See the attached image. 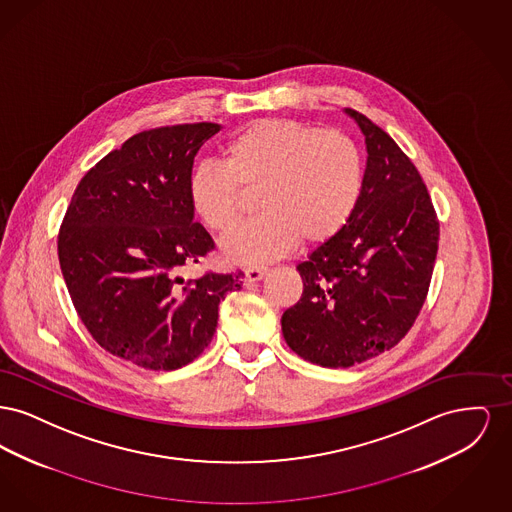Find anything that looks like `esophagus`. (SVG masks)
<instances>
[{
  "instance_id": "1",
  "label": "esophagus",
  "mask_w": 512,
  "mask_h": 512,
  "mask_svg": "<svg viewBox=\"0 0 512 512\" xmlns=\"http://www.w3.org/2000/svg\"><path fill=\"white\" fill-rule=\"evenodd\" d=\"M265 274H267V268H245V278H247V282H259V280H263Z\"/></svg>"
}]
</instances>
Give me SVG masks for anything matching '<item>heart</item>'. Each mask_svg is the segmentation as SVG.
<instances>
[{
  "label": "heart",
  "instance_id": "1",
  "mask_svg": "<svg viewBox=\"0 0 512 512\" xmlns=\"http://www.w3.org/2000/svg\"><path fill=\"white\" fill-rule=\"evenodd\" d=\"M365 182L359 146L341 130L292 119H259L222 146V163L203 161L188 178V199L211 232L228 234L255 194L257 219L238 228L222 257L234 265H265L297 242L324 244L349 222Z\"/></svg>",
  "mask_w": 512,
  "mask_h": 512
}]
</instances>
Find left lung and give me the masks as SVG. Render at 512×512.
Listing matches in <instances>:
<instances>
[{"label":"left lung","instance_id":"obj_1","mask_svg":"<svg viewBox=\"0 0 512 512\" xmlns=\"http://www.w3.org/2000/svg\"><path fill=\"white\" fill-rule=\"evenodd\" d=\"M345 113L365 134L361 199L341 232L297 265L303 293L282 315L292 351L326 368L365 363L405 338L438 255L436 211L411 159L365 115Z\"/></svg>","mask_w":512,"mask_h":512}]
</instances>
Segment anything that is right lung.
<instances>
[{
	"label": "right lung",
	"mask_w": 512,
	"mask_h": 512,
	"mask_svg": "<svg viewBox=\"0 0 512 512\" xmlns=\"http://www.w3.org/2000/svg\"><path fill=\"white\" fill-rule=\"evenodd\" d=\"M215 122L140 132L105 155L74 190L59 230V265L92 338L147 370H176L211 343L224 295L244 274L178 270L215 244L194 222L188 178Z\"/></svg>",
	"instance_id": "obj_1"
}]
</instances>
